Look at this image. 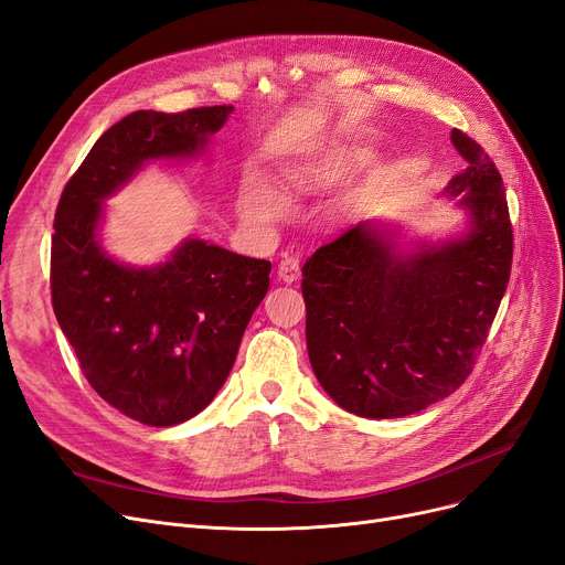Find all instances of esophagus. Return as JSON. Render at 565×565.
Here are the masks:
<instances>
[{
    "mask_svg": "<svg viewBox=\"0 0 565 565\" xmlns=\"http://www.w3.org/2000/svg\"><path fill=\"white\" fill-rule=\"evenodd\" d=\"M277 275L284 284H292L300 279V258L298 256H286L279 267H277Z\"/></svg>",
    "mask_w": 565,
    "mask_h": 565,
    "instance_id": "1",
    "label": "esophagus"
}]
</instances>
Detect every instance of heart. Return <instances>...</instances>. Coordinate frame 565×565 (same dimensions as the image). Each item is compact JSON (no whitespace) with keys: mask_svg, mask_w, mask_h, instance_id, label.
I'll return each instance as SVG.
<instances>
[{"mask_svg":"<svg viewBox=\"0 0 565 565\" xmlns=\"http://www.w3.org/2000/svg\"><path fill=\"white\" fill-rule=\"evenodd\" d=\"M364 159H366V152L358 150V147H355V150H343L332 161V168H351V166L362 163ZM242 210H244V214L260 218V222H267V218H275L279 214L281 205H279V199L273 191H269L263 184H258V182H254V184L244 189Z\"/></svg>","mask_w":565,"mask_h":565,"instance_id":"1","label":"heart"}]
</instances>
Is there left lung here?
<instances>
[{"label": "left lung", "instance_id": "obj_1", "mask_svg": "<svg viewBox=\"0 0 565 565\" xmlns=\"http://www.w3.org/2000/svg\"><path fill=\"white\" fill-rule=\"evenodd\" d=\"M466 170L448 184L471 231L402 254L392 233L358 224L302 267L307 351L328 395L362 418H404L473 372L508 288L512 224L494 161L459 129Z\"/></svg>", "mask_w": 565, "mask_h": 565}]
</instances>
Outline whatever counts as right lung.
Wrapping results in <instances>:
<instances>
[{
    "label": "right lung",
    "instance_id": "add662e5",
    "mask_svg": "<svg viewBox=\"0 0 565 565\" xmlns=\"http://www.w3.org/2000/svg\"><path fill=\"white\" fill-rule=\"evenodd\" d=\"M231 113L205 106L127 115L94 142L55 212L57 323L96 395L150 427L180 425L214 399L273 265L205 239H186L154 267L121 265L96 242L102 203L145 161L201 152Z\"/></svg>",
    "mask_w": 565,
    "mask_h": 565
}]
</instances>
